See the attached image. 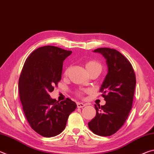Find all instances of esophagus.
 Listing matches in <instances>:
<instances>
[{
	"label": "esophagus",
	"instance_id": "1",
	"mask_svg": "<svg viewBox=\"0 0 154 154\" xmlns=\"http://www.w3.org/2000/svg\"><path fill=\"white\" fill-rule=\"evenodd\" d=\"M85 106V104H83L82 103H77V108H83V107H84Z\"/></svg>",
	"mask_w": 154,
	"mask_h": 154
}]
</instances>
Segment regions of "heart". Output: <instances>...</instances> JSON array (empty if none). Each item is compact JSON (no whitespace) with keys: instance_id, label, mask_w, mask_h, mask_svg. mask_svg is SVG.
I'll return each mask as SVG.
<instances>
[{"instance_id":"heart-1","label":"heart","mask_w":154,"mask_h":154,"mask_svg":"<svg viewBox=\"0 0 154 154\" xmlns=\"http://www.w3.org/2000/svg\"><path fill=\"white\" fill-rule=\"evenodd\" d=\"M85 68H86V70L88 72H90L91 71H93V70H98L99 71H101V69H102V66L100 63H98V62L94 61V60H90L88 61L86 63H85ZM68 71H69V69H66V71H64V75H66L68 73ZM77 95L82 96L83 94L82 92H77Z\"/></svg>"}]
</instances>
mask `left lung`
<instances>
[{
	"instance_id": "8db88e82",
	"label": "left lung",
	"mask_w": 154,
	"mask_h": 154,
	"mask_svg": "<svg viewBox=\"0 0 154 154\" xmlns=\"http://www.w3.org/2000/svg\"><path fill=\"white\" fill-rule=\"evenodd\" d=\"M94 51L105 57L108 66L100 89L106 103L94 105L96 115L88 123V127L96 134L108 137L118 131L128 116L133 102L136 77L132 64L120 52L106 48Z\"/></svg>"
}]
</instances>
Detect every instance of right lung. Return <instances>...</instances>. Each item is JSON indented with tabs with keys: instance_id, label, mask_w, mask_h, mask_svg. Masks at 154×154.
<instances>
[{
	"instance_id": "obj_1",
	"label": "right lung",
	"mask_w": 154,
	"mask_h": 154,
	"mask_svg": "<svg viewBox=\"0 0 154 154\" xmlns=\"http://www.w3.org/2000/svg\"><path fill=\"white\" fill-rule=\"evenodd\" d=\"M71 53L55 46L41 47L28 56L21 72L18 85L23 111L30 127L43 137L60 134L77 107L69 98L59 103L49 96L61 80L63 61Z\"/></svg>"
}]
</instances>
